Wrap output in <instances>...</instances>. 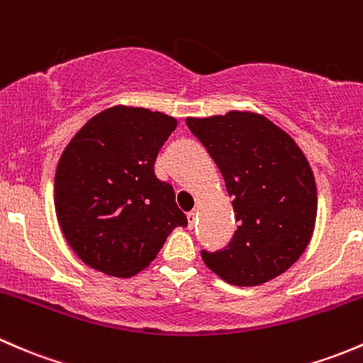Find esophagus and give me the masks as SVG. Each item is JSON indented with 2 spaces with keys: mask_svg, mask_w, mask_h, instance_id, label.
<instances>
[{
  "mask_svg": "<svg viewBox=\"0 0 363 363\" xmlns=\"http://www.w3.org/2000/svg\"><path fill=\"white\" fill-rule=\"evenodd\" d=\"M186 220H189V229H194V225H196V220H197V213L196 211L186 213Z\"/></svg>",
  "mask_w": 363,
  "mask_h": 363,
  "instance_id": "34e87169",
  "label": "esophagus"
}]
</instances>
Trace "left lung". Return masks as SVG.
Wrapping results in <instances>:
<instances>
[{"label": "left lung", "mask_w": 363, "mask_h": 363, "mask_svg": "<svg viewBox=\"0 0 363 363\" xmlns=\"http://www.w3.org/2000/svg\"><path fill=\"white\" fill-rule=\"evenodd\" d=\"M222 173L238 230L204 264L227 283L253 286L297 262L313 236L316 183L301 148L285 130L248 111L186 118Z\"/></svg>", "instance_id": "obj_1"}]
</instances>
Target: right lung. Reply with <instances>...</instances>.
Returning <instances> with one entry per match:
<instances>
[{"label":"right lung","mask_w":363,"mask_h":363,"mask_svg":"<svg viewBox=\"0 0 363 363\" xmlns=\"http://www.w3.org/2000/svg\"><path fill=\"white\" fill-rule=\"evenodd\" d=\"M177 118L113 106L92 117L59 159L55 213L71 248L104 274L129 278L155 259L171 230L186 227L169 183L155 177Z\"/></svg>","instance_id":"obj_1"}]
</instances>
